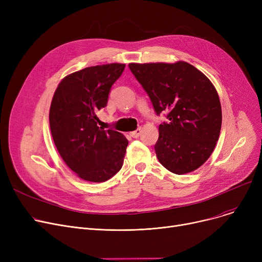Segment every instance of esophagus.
<instances>
[{
    "mask_svg": "<svg viewBox=\"0 0 262 262\" xmlns=\"http://www.w3.org/2000/svg\"><path fill=\"white\" fill-rule=\"evenodd\" d=\"M141 132H142V129H141V128H138V129H136V130L132 132V133H130V136L134 137V138H138V137L141 135Z\"/></svg>",
    "mask_w": 262,
    "mask_h": 262,
    "instance_id": "1",
    "label": "esophagus"
}]
</instances>
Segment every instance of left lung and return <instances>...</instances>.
Masks as SVG:
<instances>
[{
	"label": "left lung",
	"instance_id": "8db88e82",
	"mask_svg": "<svg viewBox=\"0 0 262 262\" xmlns=\"http://www.w3.org/2000/svg\"><path fill=\"white\" fill-rule=\"evenodd\" d=\"M147 92L157 115L168 112L159 125L155 152L170 172L183 175L207 161L219 140L222 108L210 79L186 61L128 64Z\"/></svg>",
	"mask_w": 262,
	"mask_h": 262
}]
</instances>
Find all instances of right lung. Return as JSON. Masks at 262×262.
I'll list each match as a JSON object with an SVG mask.
<instances>
[{
    "instance_id": "right-lung-1",
    "label": "right lung",
    "mask_w": 262,
    "mask_h": 262,
    "mask_svg": "<svg viewBox=\"0 0 262 262\" xmlns=\"http://www.w3.org/2000/svg\"><path fill=\"white\" fill-rule=\"evenodd\" d=\"M125 64L106 63L64 76L50 107L53 140L67 166L79 178L103 183L123 166L128 144L123 134L99 128L96 113L107 105L108 93Z\"/></svg>"
}]
</instances>
